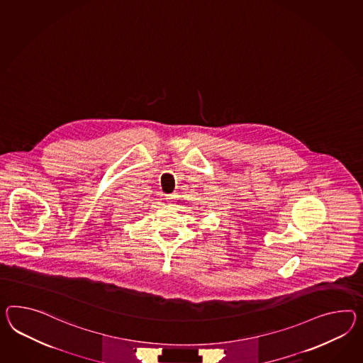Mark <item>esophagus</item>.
Returning a JSON list of instances; mask_svg holds the SVG:
<instances>
[{
	"label": "esophagus",
	"instance_id": "1",
	"mask_svg": "<svg viewBox=\"0 0 363 363\" xmlns=\"http://www.w3.org/2000/svg\"><path fill=\"white\" fill-rule=\"evenodd\" d=\"M175 199H177V195H166V200L168 203H174Z\"/></svg>",
	"mask_w": 363,
	"mask_h": 363
}]
</instances>
